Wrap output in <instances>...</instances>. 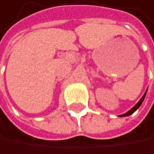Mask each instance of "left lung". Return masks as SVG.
I'll return each mask as SVG.
<instances>
[{"mask_svg": "<svg viewBox=\"0 0 154 154\" xmlns=\"http://www.w3.org/2000/svg\"><path fill=\"white\" fill-rule=\"evenodd\" d=\"M146 92H147V91H145V93L143 95V97L141 98V100L129 110V111H127L126 113H125V114H122V115H119L118 116H120V117H124V116H130V115H132L134 112H135L138 109H139V107L142 105V103H143V100H144V98H145V96H146Z\"/></svg>", "mask_w": 154, "mask_h": 154, "instance_id": "8db88e82", "label": "left lung"}]
</instances>
